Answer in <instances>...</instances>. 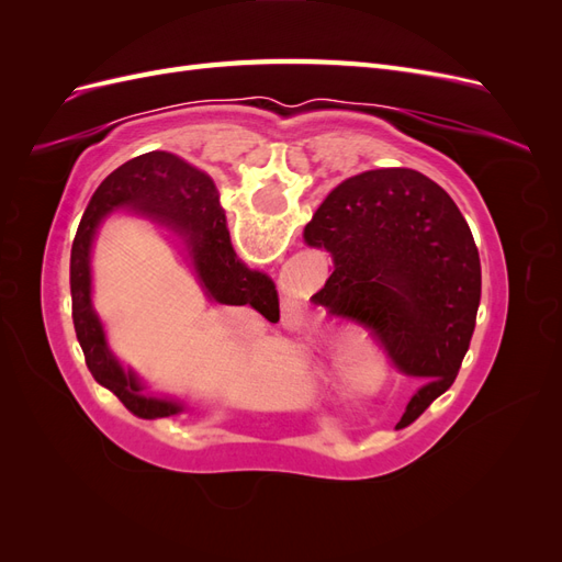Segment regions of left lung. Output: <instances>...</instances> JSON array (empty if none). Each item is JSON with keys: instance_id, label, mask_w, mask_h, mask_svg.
Instances as JSON below:
<instances>
[{"instance_id": "left-lung-1", "label": "left lung", "mask_w": 562, "mask_h": 562, "mask_svg": "<svg viewBox=\"0 0 562 562\" xmlns=\"http://www.w3.org/2000/svg\"><path fill=\"white\" fill-rule=\"evenodd\" d=\"M304 241L335 265L312 300L368 328L422 382L407 403L422 415L452 386L481 304L479 248L457 203L413 168L366 171L323 199Z\"/></svg>"}]
</instances>
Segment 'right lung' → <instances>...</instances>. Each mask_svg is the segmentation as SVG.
<instances>
[{"label":"right lung","instance_id":"obj_1","mask_svg":"<svg viewBox=\"0 0 562 562\" xmlns=\"http://www.w3.org/2000/svg\"><path fill=\"white\" fill-rule=\"evenodd\" d=\"M131 211L176 232L209 300L250 304L269 321L279 316L277 285L262 271L248 269L232 248L225 211L211 176L171 155L147 151L112 171L91 196L79 223L70 255L72 321L83 359L98 384L110 389L135 417L157 419L180 415L184 405L173 398L145 394L140 378L114 359L105 328L91 300V250L98 227L114 211Z\"/></svg>","mask_w":562,"mask_h":562}]
</instances>
